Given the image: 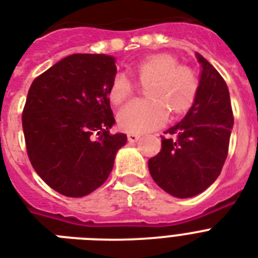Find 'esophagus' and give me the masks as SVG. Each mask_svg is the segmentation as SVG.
Here are the masks:
<instances>
[{
  "label": "esophagus",
  "instance_id": "esophagus-1",
  "mask_svg": "<svg viewBox=\"0 0 258 258\" xmlns=\"http://www.w3.org/2000/svg\"><path fill=\"white\" fill-rule=\"evenodd\" d=\"M127 139H128L130 143H135L141 139V135H138V134H128L127 135Z\"/></svg>",
  "mask_w": 258,
  "mask_h": 258
}]
</instances>
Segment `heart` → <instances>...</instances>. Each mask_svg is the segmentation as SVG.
Instances as JSON below:
<instances>
[{
	"label": "heart",
	"instance_id": "heart-1",
	"mask_svg": "<svg viewBox=\"0 0 258 258\" xmlns=\"http://www.w3.org/2000/svg\"><path fill=\"white\" fill-rule=\"evenodd\" d=\"M130 72L138 84L146 87L149 100L134 101L117 113L121 131L142 134L165 124L169 112L174 119L184 116L196 103L200 80L196 71L180 66L174 54L159 52L150 54L134 66ZM135 83L124 75H116L108 87V99L113 105H121L133 97Z\"/></svg>",
	"mask_w": 258,
	"mask_h": 258
}]
</instances>
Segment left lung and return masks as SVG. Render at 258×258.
Listing matches in <instances>:
<instances>
[{"mask_svg": "<svg viewBox=\"0 0 258 258\" xmlns=\"http://www.w3.org/2000/svg\"><path fill=\"white\" fill-rule=\"evenodd\" d=\"M200 91L192 108L162 138V149L150 158L155 183L176 198H190L210 186L221 174L233 128V111L226 83L200 53Z\"/></svg>", "mask_w": 258, "mask_h": 258, "instance_id": "left-lung-1", "label": "left lung"}]
</instances>
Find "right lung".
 Here are the masks:
<instances>
[{"label": "right lung", "instance_id": "right-lung-1", "mask_svg": "<svg viewBox=\"0 0 258 258\" xmlns=\"http://www.w3.org/2000/svg\"><path fill=\"white\" fill-rule=\"evenodd\" d=\"M115 76L112 56L76 53L30 86L22 111L26 153L41 179L62 196L79 198L100 187L127 142L124 134L109 133Z\"/></svg>", "mask_w": 258, "mask_h": 258}]
</instances>
